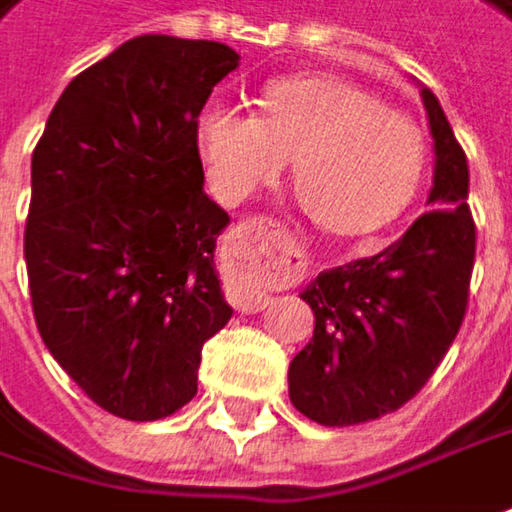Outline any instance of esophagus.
Segmentation results:
<instances>
[{"mask_svg":"<svg viewBox=\"0 0 512 512\" xmlns=\"http://www.w3.org/2000/svg\"><path fill=\"white\" fill-rule=\"evenodd\" d=\"M224 262L227 268L239 270V273H250L256 279H291L296 273V262L285 230L279 227V221L273 218H244L239 221L227 242H224ZM239 308L242 311H259L268 305V296L262 294L253 285H242L239 291Z\"/></svg>","mask_w":512,"mask_h":512,"instance_id":"obj_1","label":"esophagus"}]
</instances>
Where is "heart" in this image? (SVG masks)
I'll use <instances>...</instances> for the list:
<instances>
[{
    "instance_id": "obj_1",
    "label": "heart",
    "mask_w": 512,
    "mask_h": 512,
    "mask_svg": "<svg viewBox=\"0 0 512 512\" xmlns=\"http://www.w3.org/2000/svg\"><path fill=\"white\" fill-rule=\"evenodd\" d=\"M195 141L210 187L227 204L273 187L294 158L302 204L334 236L392 224L426 169V141L412 117L328 74L270 80L259 112L207 103L195 117Z\"/></svg>"
}]
</instances>
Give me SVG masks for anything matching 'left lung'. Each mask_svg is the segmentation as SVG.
<instances>
[{"instance_id": "left-lung-1", "label": "left lung", "mask_w": 512, "mask_h": 512, "mask_svg": "<svg viewBox=\"0 0 512 512\" xmlns=\"http://www.w3.org/2000/svg\"><path fill=\"white\" fill-rule=\"evenodd\" d=\"M435 141V178L423 216L380 250L322 270L302 291L314 337L288 369L296 409L322 426H354L418 395L455 340L475 262L467 207L470 169L438 97L421 89Z\"/></svg>"}]
</instances>
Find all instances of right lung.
<instances>
[{
	"label": "right lung",
	"instance_id": "obj_1",
	"mask_svg": "<svg viewBox=\"0 0 512 512\" xmlns=\"http://www.w3.org/2000/svg\"><path fill=\"white\" fill-rule=\"evenodd\" d=\"M239 65L224 42L143 34L77 74L31 158L28 288L42 343L106 412L161 421L198 392L233 317L230 216L204 192L195 117Z\"/></svg>",
	"mask_w": 512,
	"mask_h": 512
}]
</instances>
